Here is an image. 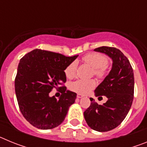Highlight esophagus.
Returning <instances> with one entry per match:
<instances>
[{
    "instance_id": "1",
    "label": "esophagus",
    "mask_w": 147,
    "mask_h": 147,
    "mask_svg": "<svg viewBox=\"0 0 147 147\" xmlns=\"http://www.w3.org/2000/svg\"><path fill=\"white\" fill-rule=\"evenodd\" d=\"M77 96V98H82V97H84V95H82V94H80V93H79V94H77V96Z\"/></svg>"
}]
</instances>
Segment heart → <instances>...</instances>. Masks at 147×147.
Segmentation results:
<instances>
[{"mask_svg":"<svg viewBox=\"0 0 147 147\" xmlns=\"http://www.w3.org/2000/svg\"><path fill=\"white\" fill-rule=\"evenodd\" d=\"M82 61L93 67V74L98 79H103L107 74V58L99 53H90L83 57ZM77 70V62L74 61L65 70L67 78L75 77ZM96 83L94 80H78L70 85V89L80 94H87L94 89Z\"/></svg>","mask_w":147,"mask_h":147,"instance_id":"b5f03b06","label":"heart"}]
</instances>
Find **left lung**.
<instances>
[{"label":"left lung","instance_id":"obj_1","mask_svg":"<svg viewBox=\"0 0 147 147\" xmlns=\"http://www.w3.org/2000/svg\"><path fill=\"white\" fill-rule=\"evenodd\" d=\"M94 51L105 53L113 59L110 74L95 90L96 96H105L102 105L93 101L84 112L87 124L98 132H107L121 124L132 106L134 98V74L129 59L119 49L102 46Z\"/></svg>","mask_w":147,"mask_h":147}]
</instances>
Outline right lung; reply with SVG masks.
I'll return each instance as SVG.
<instances>
[{
  "mask_svg": "<svg viewBox=\"0 0 147 147\" xmlns=\"http://www.w3.org/2000/svg\"><path fill=\"white\" fill-rule=\"evenodd\" d=\"M78 55L34 49L20 59L15 80V93L20 112L34 127L50 129L64 121L76 93L66 90L65 70ZM54 88L60 89L59 100L49 96Z\"/></svg>",
  "mask_w": 147,
  "mask_h": 147,
  "instance_id": "1",
  "label": "right lung"
}]
</instances>
